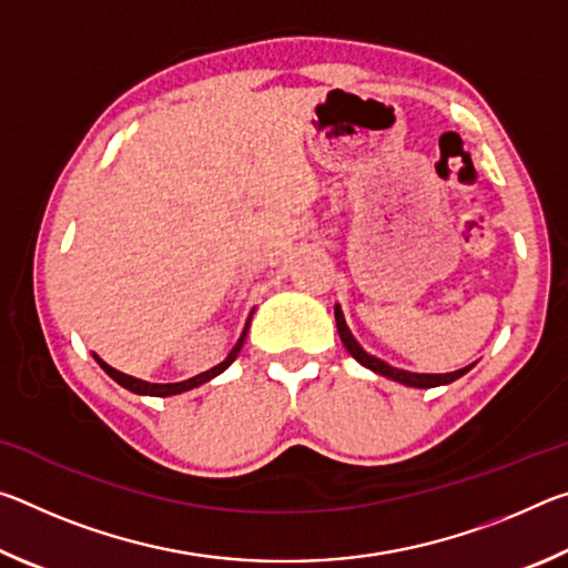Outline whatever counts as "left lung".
I'll return each instance as SVG.
<instances>
[{"label":"left lung","instance_id":"8db88e82","mask_svg":"<svg viewBox=\"0 0 568 568\" xmlns=\"http://www.w3.org/2000/svg\"><path fill=\"white\" fill-rule=\"evenodd\" d=\"M335 325H338V335L345 345V351H348L355 361L365 368L378 373L383 378H390V381H398L403 386H410V388H436V386H448V383H454L456 378L464 376L470 368H474V363L466 365V368L454 371V373H410V371H403V368H393L386 361L376 358V355H371L368 351H363V345L353 338V333L348 328V323L343 318V311L341 305L335 303Z\"/></svg>","mask_w":568,"mask_h":568}]
</instances>
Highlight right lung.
Masks as SVG:
<instances>
[{
	"mask_svg": "<svg viewBox=\"0 0 568 568\" xmlns=\"http://www.w3.org/2000/svg\"><path fill=\"white\" fill-rule=\"evenodd\" d=\"M247 328H250V318H247V323H245V328H243V333H240V338H237V343L233 345V351L227 353V358L223 361V363H217L215 368H210V371H205V373H197V376H192V378H187V381H180V383H148V381H140V378H134V376H128V373H120V371H114L112 365H108L104 363L100 355H94V361L100 363V368L108 373V376L112 378V381H118L122 388H128V390H132V393H138V396H160V398H165V396H178V393H185V390H192V388H197V386H203V383H207V381H213L215 376H220V373H223L230 363H233L235 358H237V353H240V348H243V343H245V338H247Z\"/></svg>",
	"mask_w": 568,
	"mask_h": 568,
	"instance_id": "1",
	"label": "right lung"
}]
</instances>
